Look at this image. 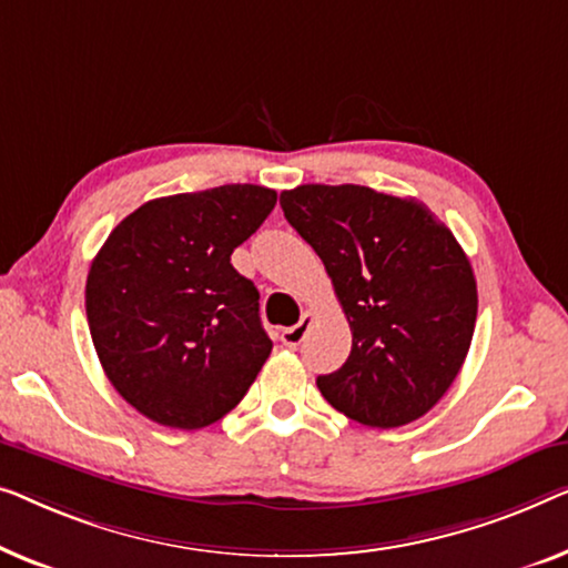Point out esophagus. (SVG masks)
<instances>
[{"label": "esophagus", "instance_id": "esophagus-1", "mask_svg": "<svg viewBox=\"0 0 568 568\" xmlns=\"http://www.w3.org/2000/svg\"><path fill=\"white\" fill-rule=\"evenodd\" d=\"M311 322H314V314H311V311H303V314H301V322H298V324L287 326V329H283V332H281L283 345H285V347H298L301 342L306 339V332H308Z\"/></svg>", "mask_w": 568, "mask_h": 568}]
</instances>
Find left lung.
Wrapping results in <instances>:
<instances>
[{
    "mask_svg": "<svg viewBox=\"0 0 568 568\" xmlns=\"http://www.w3.org/2000/svg\"><path fill=\"white\" fill-rule=\"evenodd\" d=\"M281 207L353 329L347 363L316 378L322 396L367 427L419 419L453 386L476 326V277L453 231L425 203L363 185H301Z\"/></svg>",
    "mask_w": 568,
    "mask_h": 568,
    "instance_id": "obj_1",
    "label": "left lung"
}]
</instances>
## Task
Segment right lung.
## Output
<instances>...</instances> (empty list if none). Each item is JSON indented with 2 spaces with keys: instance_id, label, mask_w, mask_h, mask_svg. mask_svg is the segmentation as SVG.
<instances>
[{
  "instance_id": "obj_1",
  "label": "right lung",
  "mask_w": 568,
  "mask_h": 568,
  "mask_svg": "<svg viewBox=\"0 0 568 568\" xmlns=\"http://www.w3.org/2000/svg\"><path fill=\"white\" fill-rule=\"evenodd\" d=\"M277 193L221 185L143 203L118 223L87 275V322L102 371L135 412L201 429L242 402L273 349L260 291L231 254Z\"/></svg>"
}]
</instances>
